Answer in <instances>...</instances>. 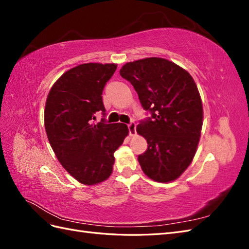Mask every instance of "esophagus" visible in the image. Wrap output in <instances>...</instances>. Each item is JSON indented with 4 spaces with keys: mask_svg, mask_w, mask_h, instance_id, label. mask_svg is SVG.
<instances>
[{
    "mask_svg": "<svg viewBox=\"0 0 249 249\" xmlns=\"http://www.w3.org/2000/svg\"><path fill=\"white\" fill-rule=\"evenodd\" d=\"M127 127H129L130 136H134V135L136 134V124L134 122H131L129 124H127Z\"/></svg>",
    "mask_w": 249,
    "mask_h": 249,
    "instance_id": "34e87169",
    "label": "esophagus"
}]
</instances>
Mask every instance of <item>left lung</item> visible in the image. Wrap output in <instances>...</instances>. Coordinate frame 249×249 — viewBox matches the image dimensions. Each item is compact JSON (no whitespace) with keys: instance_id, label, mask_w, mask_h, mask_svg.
Here are the masks:
<instances>
[{"instance_id":"8db88e82","label":"left lung","mask_w":249,"mask_h":249,"mask_svg":"<svg viewBox=\"0 0 249 249\" xmlns=\"http://www.w3.org/2000/svg\"><path fill=\"white\" fill-rule=\"evenodd\" d=\"M119 73L150 114L137 125L147 141V149L138 156L143 172L161 183L178 178L190 165L200 137L202 105L196 84L182 67L156 57L126 63Z\"/></svg>"}]
</instances>
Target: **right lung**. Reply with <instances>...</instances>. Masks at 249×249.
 Segmentation results:
<instances>
[{
    "instance_id": "add662e5",
    "label": "right lung",
    "mask_w": 249,
    "mask_h": 249,
    "mask_svg": "<svg viewBox=\"0 0 249 249\" xmlns=\"http://www.w3.org/2000/svg\"><path fill=\"white\" fill-rule=\"evenodd\" d=\"M116 64L85 63L63 73L50 90L44 125L59 162L84 185H94L112 173L115 150L129 134L124 124H106L103 90ZM101 122L92 123L96 111Z\"/></svg>"
}]
</instances>
